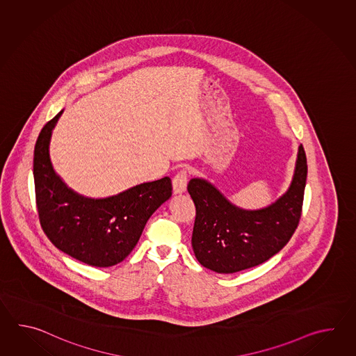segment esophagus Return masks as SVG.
Masks as SVG:
<instances>
[{
  "label": "esophagus",
  "instance_id": "esophagus-1",
  "mask_svg": "<svg viewBox=\"0 0 356 356\" xmlns=\"http://www.w3.org/2000/svg\"><path fill=\"white\" fill-rule=\"evenodd\" d=\"M187 181H188V173L186 169H181L173 178V193L175 195H181L187 189Z\"/></svg>",
  "mask_w": 356,
  "mask_h": 356
}]
</instances>
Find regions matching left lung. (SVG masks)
<instances>
[{"label":"left lung","mask_w":356,"mask_h":356,"mask_svg":"<svg viewBox=\"0 0 356 356\" xmlns=\"http://www.w3.org/2000/svg\"><path fill=\"white\" fill-rule=\"evenodd\" d=\"M307 173L300 145L286 192L257 210L232 204L210 181L192 178L187 189L196 206L192 248L197 261L215 273H234L261 265L280 252L299 224Z\"/></svg>","instance_id":"left-lung-1"}]
</instances>
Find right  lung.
I'll return each mask as SVG.
<instances>
[{
    "instance_id": "1",
    "label": "right lung",
    "mask_w": 356,
    "mask_h": 356,
    "mask_svg": "<svg viewBox=\"0 0 356 356\" xmlns=\"http://www.w3.org/2000/svg\"><path fill=\"white\" fill-rule=\"evenodd\" d=\"M63 109L47 123L34 149L39 219L49 241L68 256L95 267L122 262L135 248L147 220L172 196L169 177L104 198L70 188L49 155L52 132Z\"/></svg>"
}]
</instances>
